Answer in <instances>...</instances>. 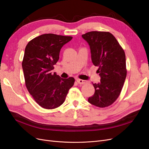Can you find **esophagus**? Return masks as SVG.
I'll return each instance as SVG.
<instances>
[{"label":"esophagus","instance_id":"1","mask_svg":"<svg viewBox=\"0 0 149 149\" xmlns=\"http://www.w3.org/2000/svg\"><path fill=\"white\" fill-rule=\"evenodd\" d=\"M76 81H77L80 84H86L87 83V81L86 80H83V79H81L79 78L76 79Z\"/></svg>","mask_w":149,"mask_h":149}]
</instances>
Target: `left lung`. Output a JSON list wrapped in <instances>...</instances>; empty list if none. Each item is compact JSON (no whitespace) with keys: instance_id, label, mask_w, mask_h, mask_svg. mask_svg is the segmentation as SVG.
Here are the masks:
<instances>
[{"instance_id":"1","label":"left lung","mask_w":149,"mask_h":149,"mask_svg":"<svg viewBox=\"0 0 149 149\" xmlns=\"http://www.w3.org/2000/svg\"><path fill=\"white\" fill-rule=\"evenodd\" d=\"M89 45L91 60L98 67L101 81L93 84L95 92L88 102L99 107L111 105L118 99L127 75L124 49L114 35L93 31L82 35Z\"/></svg>"}]
</instances>
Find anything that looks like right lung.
Instances as JSON below:
<instances>
[{
  "instance_id": "add662e5",
  "label": "right lung",
  "mask_w": 149,
  "mask_h": 149,
  "mask_svg": "<svg viewBox=\"0 0 149 149\" xmlns=\"http://www.w3.org/2000/svg\"><path fill=\"white\" fill-rule=\"evenodd\" d=\"M72 38L43 34L31 40L25 47L22 68L26 87L34 100L45 109L61 106L74 84V78L63 79L52 73L59 60L61 48Z\"/></svg>"
}]
</instances>
